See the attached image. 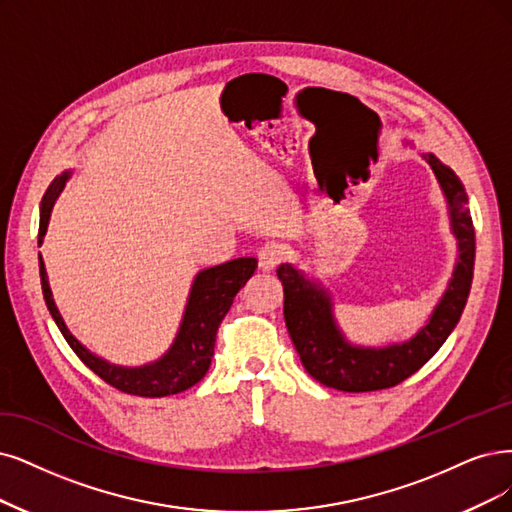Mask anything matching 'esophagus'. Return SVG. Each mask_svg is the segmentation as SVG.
<instances>
[{
  "label": "esophagus",
  "mask_w": 512,
  "mask_h": 512,
  "mask_svg": "<svg viewBox=\"0 0 512 512\" xmlns=\"http://www.w3.org/2000/svg\"><path fill=\"white\" fill-rule=\"evenodd\" d=\"M285 255H287L285 246L278 244V242H266L257 253L261 270H274L278 263L285 259Z\"/></svg>",
  "instance_id": "obj_1"
}]
</instances>
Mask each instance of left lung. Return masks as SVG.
I'll list each match as a JSON object with an SVG mask.
<instances>
[{
    "mask_svg": "<svg viewBox=\"0 0 512 512\" xmlns=\"http://www.w3.org/2000/svg\"><path fill=\"white\" fill-rule=\"evenodd\" d=\"M424 160L437 175L449 202L451 227L458 238V263L449 287L434 308L428 325L405 344L388 348H356L339 333L331 297L289 263L276 270L285 291V323L306 371L327 388L344 392H373L405 382L422 369L456 329L464 312L475 268V227L468 211V196L460 177L432 154Z\"/></svg>",
    "mask_w": 512,
    "mask_h": 512,
    "instance_id": "1",
    "label": "left lung"
}]
</instances>
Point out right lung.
I'll list each match as a JSON object with an SVG mask.
<instances>
[{
	"label": "right lung",
	"instance_id": "add662e5",
	"mask_svg": "<svg viewBox=\"0 0 512 512\" xmlns=\"http://www.w3.org/2000/svg\"><path fill=\"white\" fill-rule=\"evenodd\" d=\"M67 179H69V173L56 177L50 183L48 192L44 194L37 244L44 242L54 200L59 198ZM255 268H257V259L240 257V259L221 263V266L202 270L194 280L192 293H189L183 323L173 348H170L156 363L137 367V369H124V367L109 365L101 361L99 356L90 354L78 339L67 331L59 310L54 306L46 268L40 257V278H42L46 306L54 318L56 327H59V331L67 339V344L71 346V350L78 354L80 361L90 371L97 373L109 386L126 394L145 396V399H160V396L177 394L192 388L202 380L208 367H211V358L215 354L217 329L221 325V320L225 318L227 312H230L236 293L246 285V280L253 276Z\"/></svg>",
	"mask_w": 512,
	"mask_h": 512
}]
</instances>
